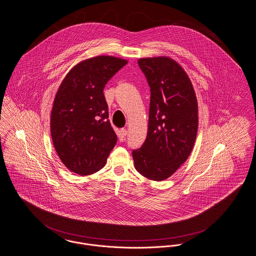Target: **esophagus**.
Returning a JSON list of instances; mask_svg holds the SVG:
<instances>
[{"label":"esophagus","instance_id":"obj_1","mask_svg":"<svg viewBox=\"0 0 256 256\" xmlns=\"http://www.w3.org/2000/svg\"><path fill=\"white\" fill-rule=\"evenodd\" d=\"M126 134H128V132H126V130L122 128L118 132V140H120V141H124V140L126 139Z\"/></svg>","mask_w":256,"mask_h":256}]
</instances>
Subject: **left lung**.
<instances>
[{
	"label": "left lung",
	"instance_id": "left-lung-1",
	"mask_svg": "<svg viewBox=\"0 0 256 256\" xmlns=\"http://www.w3.org/2000/svg\"><path fill=\"white\" fill-rule=\"evenodd\" d=\"M138 65L150 86L147 138L132 151L143 176L162 181L172 176L190 156L198 132V102L192 82L176 60L140 58Z\"/></svg>",
	"mask_w": 256,
	"mask_h": 256
}]
</instances>
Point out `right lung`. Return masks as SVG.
Instances as JSON below:
<instances>
[{
    "instance_id": "right-lung-1",
    "label": "right lung",
    "mask_w": 256,
    "mask_h": 256,
    "mask_svg": "<svg viewBox=\"0 0 256 256\" xmlns=\"http://www.w3.org/2000/svg\"><path fill=\"white\" fill-rule=\"evenodd\" d=\"M126 63L109 56L86 59L59 86L50 116L52 138L63 164L77 174L98 172L117 143L103 90Z\"/></svg>"
}]
</instances>
